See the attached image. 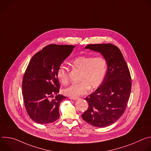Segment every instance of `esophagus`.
I'll return each instance as SVG.
<instances>
[{
  "label": "esophagus",
  "instance_id": "34e87169",
  "mask_svg": "<svg viewBox=\"0 0 151 151\" xmlns=\"http://www.w3.org/2000/svg\"><path fill=\"white\" fill-rule=\"evenodd\" d=\"M78 99V97H70V99H72V100H77Z\"/></svg>",
  "mask_w": 151,
  "mask_h": 151
}]
</instances>
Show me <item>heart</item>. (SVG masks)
Instances as JSON below:
<instances>
[{
    "mask_svg": "<svg viewBox=\"0 0 151 151\" xmlns=\"http://www.w3.org/2000/svg\"><path fill=\"white\" fill-rule=\"evenodd\" d=\"M70 64L74 70L81 72L79 82L73 83L63 90L64 94L71 97H78L87 94L90 88H98L104 79L107 69V61L101 56H79L72 60ZM57 77L63 85L69 83V69L64 64L58 66Z\"/></svg>",
    "mask_w": 151,
    "mask_h": 151,
    "instance_id": "obj_1",
    "label": "heart"
}]
</instances>
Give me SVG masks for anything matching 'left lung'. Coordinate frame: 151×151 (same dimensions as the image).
Here are the masks:
<instances>
[{"label":"left lung","mask_w":151,"mask_h":151,"mask_svg":"<svg viewBox=\"0 0 151 151\" xmlns=\"http://www.w3.org/2000/svg\"><path fill=\"white\" fill-rule=\"evenodd\" d=\"M85 49L100 52L106 60L107 72L99 87L85 98L88 107L82 119L96 127H105L123 115L130 96L132 78L120 51L111 44H90Z\"/></svg>","instance_id":"1"}]
</instances>
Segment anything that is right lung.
<instances>
[{
  "label": "right lung",
  "mask_w": 151,
  "mask_h": 151,
  "mask_svg": "<svg viewBox=\"0 0 151 151\" xmlns=\"http://www.w3.org/2000/svg\"><path fill=\"white\" fill-rule=\"evenodd\" d=\"M75 47L49 45L30 60L23 76L22 93L27 112L36 123L50 124L58 119L60 104L66 97L58 94L60 85L57 70Z\"/></svg>",
  "instance_id": "add662e5"
}]
</instances>
